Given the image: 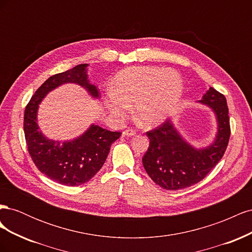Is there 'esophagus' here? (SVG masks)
Here are the masks:
<instances>
[{
  "mask_svg": "<svg viewBox=\"0 0 252 252\" xmlns=\"http://www.w3.org/2000/svg\"><path fill=\"white\" fill-rule=\"evenodd\" d=\"M135 134V131L132 130V129H128V130L123 131L124 136H133Z\"/></svg>",
  "mask_w": 252,
  "mask_h": 252,
  "instance_id": "1",
  "label": "esophagus"
}]
</instances>
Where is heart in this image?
Instances as JSON below:
<instances>
[{"label": "heart", "mask_w": 252, "mask_h": 252, "mask_svg": "<svg viewBox=\"0 0 252 252\" xmlns=\"http://www.w3.org/2000/svg\"><path fill=\"white\" fill-rule=\"evenodd\" d=\"M184 93V82L173 69L159 67H130L120 71L113 89L103 97L111 116L121 121L133 105L134 117L145 127L161 124L177 108Z\"/></svg>", "instance_id": "heart-1"}]
</instances>
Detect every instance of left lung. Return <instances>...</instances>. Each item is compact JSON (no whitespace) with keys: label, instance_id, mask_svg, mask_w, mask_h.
Here are the masks:
<instances>
[{"label":"left lung","instance_id":"obj_1","mask_svg":"<svg viewBox=\"0 0 252 252\" xmlns=\"http://www.w3.org/2000/svg\"><path fill=\"white\" fill-rule=\"evenodd\" d=\"M196 103L207 106L216 117L217 132L207 146H192L171 119L146 133L150 143L142 158L143 166L151 180L166 190L183 189L202 181L227 148L230 126L226 97L210 87Z\"/></svg>","mask_w":252,"mask_h":252}]
</instances>
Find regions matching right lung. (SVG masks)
Wrapping results in <instances>:
<instances>
[{
    "label": "right lung",
    "instance_id": "1",
    "mask_svg": "<svg viewBox=\"0 0 252 252\" xmlns=\"http://www.w3.org/2000/svg\"><path fill=\"white\" fill-rule=\"evenodd\" d=\"M88 66L80 64L52 75L35 91L25 108L24 133L30 157L42 173L66 186H79L93 178L102 168L111 144L121 136V132L109 131L94 124L78 138L63 142L48 139L40 130L37 111L50 91L64 84H77L94 100L98 98L97 88L88 79Z\"/></svg>",
    "mask_w": 252,
    "mask_h": 252
}]
</instances>
